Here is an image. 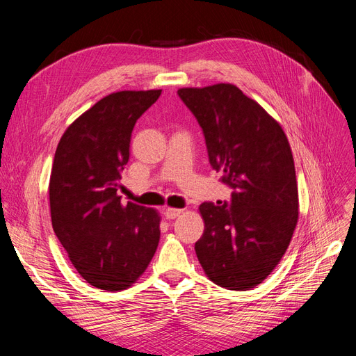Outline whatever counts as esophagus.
<instances>
[{
  "label": "esophagus",
  "instance_id": "obj_1",
  "mask_svg": "<svg viewBox=\"0 0 356 356\" xmlns=\"http://www.w3.org/2000/svg\"><path fill=\"white\" fill-rule=\"evenodd\" d=\"M180 213H183V209H177V208H167V209L164 211V216H165L167 219H175V218H177Z\"/></svg>",
  "mask_w": 356,
  "mask_h": 356
}]
</instances>
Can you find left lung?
Masks as SVG:
<instances>
[{"label": "left lung", "instance_id": "obj_1", "mask_svg": "<svg viewBox=\"0 0 356 356\" xmlns=\"http://www.w3.org/2000/svg\"><path fill=\"white\" fill-rule=\"evenodd\" d=\"M177 93L202 127L212 168L234 189L229 203L199 207L204 231L195 244L197 259L215 284L251 290L277 267L297 225L289 140L282 125L232 83Z\"/></svg>", "mask_w": 356, "mask_h": 356}]
</instances>
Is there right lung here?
I'll use <instances>...</instances> for the list:
<instances>
[{
    "mask_svg": "<svg viewBox=\"0 0 356 356\" xmlns=\"http://www.w3.org/2000/svg\"><path fill=\"white\" fill-rule=\"evenodd\" d=\"M161 89L106 95L74 120L56 148L49 183L51 225L73 267L101 290L120 291L145 271L160 215L117 195L131 133Z\"/></svg>",
    "mask_w": 356,
    "mask_h": 356,
    "instance_id": "add662e5",
    "label": "right lung"
}]
</instances>
